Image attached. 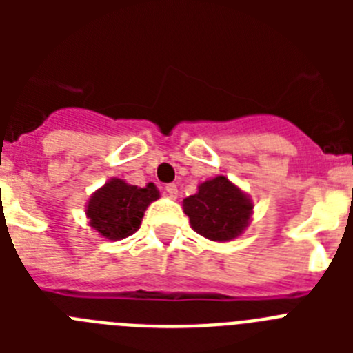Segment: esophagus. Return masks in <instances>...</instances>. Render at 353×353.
<instances>
[{
	"label": "esophagus",
	"instance_id": "34e87169",
	"mask_svg": "<svg viewBox=\"0 0 353 353\" xmlns=\"http://www.w3.org/2000/svg\"><path fill=\"white\" fill-rule=\"evenodd\" d=\"M164 191H166V194L170 196V198H176V194H179V189H176L174 183H168V185L164 187Z\"/></svg>",
	"mask_w": 353,
	"mask_h": 353
}]
</instances>
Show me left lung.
<instances>
[{
  "mask_svg": "<svg viewBox=\"0 0 353 353\" xmlns=\"http://www.w3.org/2000/svg\"><path fill=\"white\" fill-rule=\"evenodd\" d=\"M252 205L226 176H215L199 185L198 194L183 199V212L196 233L226 242L248 226Z\"/></svg>",
  "mask_w": 353,
  "mask_h": 353,
  "instance_id": "obj_1",
  "label": "left lung"
}]
</instances>
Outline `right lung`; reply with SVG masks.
<instances>
[{"mask_svg":"<svg viewBox=\"0 0 353 353\" xmlns=\"http://www.w3.org/2000/svg\"><path fill=\"white\" fill-rule=\"evenodd\" d=\"M157 198L154 183L138 187L114 179L92 196L86 214L90 224L102 236L120 240L138 230L146 207Z\"/></svg>","mask_w":353,"mask_h":353,"instance_id":"obj_1","label":"right lung"}]
</instances>
